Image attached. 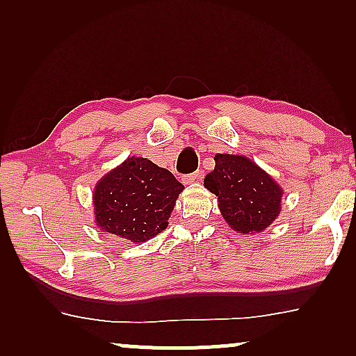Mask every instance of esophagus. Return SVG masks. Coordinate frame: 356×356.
I'll list each match as a JSON object with an SVG mask.
<instances>
[{"instance_id": "1", "label": "esophagus", "mask_w": 356, "mask_h": 356, "mask_svg": "<svg viewBox=\"0 0 356 356\" xmlns=\"http://www.w3.org/2000/svg\"><path fill=\"white\" fill-rule=\"evenodd\" d=\"M181 179H183V183H184V184L196 183V181H199V179H201V173H199V172H194V173H191V175H186V177H183Z\"/></svg>"}]
</instances>
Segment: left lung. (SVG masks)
I'll return each mask as SVG.
<instances>
[{
	"label": "left lung",
	"mask_w": 356,
	"mask_h": 356,
	"mask_svg": "<svg viewBox=\"0 0 356 356\" xmlns=\"http://www.w3.org/2000/svg\"><path fill=\"white\" fill-rule=\"evenodd\" d=\"M213 160L204 186L217 196L223 220L243 235L266 230L282 211L280 184L245 155L217 154Z\"/></svg>",
	"instance_id": "obj_1"
}]
</instances>
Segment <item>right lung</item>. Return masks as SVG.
I'll list each match as a JSON object with an SVG mask.
<instances>
[{
	"label": "right lung",
	"mask_w": 356,
	"mask_h": 356,
	"mask_svg": "<svg viewBox=\"0 0 356 356\" xmlns=\"http://www.w3.org/2000/svg\"><path fill=\"white\" fill-rule=\"evenodd\" d=\"M183 189L167 168L133 155L97 181L95 225L139 245L167 228Z\"/></svg>",
	"instance_id": "add662e5"
}]
</instances>
